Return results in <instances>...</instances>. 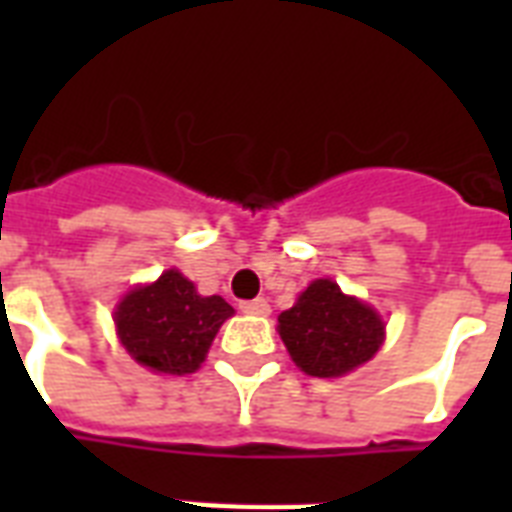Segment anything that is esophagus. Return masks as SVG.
<instances>
[{"label":"esophagus","instance_id":"34e87169","mask_svg":"<svg viewBox=\"0 0 512 512\" xmlns=\"http://www.w3.org/2000/svg\"><path fill=\"white\" fill-rule=\"evenodd\" d=\"M241 313H249V316H268L271 313V305L265 297H257V300H247V303L239 305Z\"/></svg>","mask_w":512,"mask_h":512}]
</instances>
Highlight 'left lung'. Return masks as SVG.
Returning <instances> with one entry per match:
<instances>
[{
	"mask_svg": "<svg viewBox=\"0 0 512 512\" xmlns=\"http://www.w3.org/2000/svg\"><path fill=\"white\" fill-rule=\"evenodd\" d=\"M289 356L311 377H342L366 364L385 340V324L372 305L345 295L337 281L316 279L279 316Z\"/></svg>",
	"mask_w": 512,
	"mask_h": 512,
	"instance_id": "left-lung-1",
	"label": "left lung"
}]
</instances>
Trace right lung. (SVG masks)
Here are the masks:
<instances>
[{
  "label": "right lung",
  "instance_id": "obj_1",
  "mask_svg": "<svg viewBox=\"0 0 512 512\" xmlns=\"http://www.w3.org/2000/svg\"><path fill=\"white\" fill-rule=\"evenodd\" d=\"M233 308L220 295L201 297L180 271L130 289L116 305L114 324L124 350L156 374H191L207 358L217 329Z\"/></svg>",
  "mask_w": 512,
  "mask_h": 512
}]
</instances>
